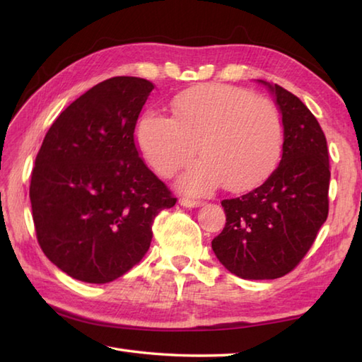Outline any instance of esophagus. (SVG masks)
<instances>
[{
	"label": "esophagus",
	"instance_id": "34e87169",
	"mask_svg": "<svg viewBox=\"0 0 362 362\" xmlns=\"http://www.w3.org/2000/svg\"><path fill=\"white\" fill-rule=\"evenodd\" d=\"M179 204L183 205V206H187V209H197V206L204 205L202 201H194V199H188V197H182Z\"/></svg>",
	"mask_w": 362,
	"mask_h": 362
}]
</instances>
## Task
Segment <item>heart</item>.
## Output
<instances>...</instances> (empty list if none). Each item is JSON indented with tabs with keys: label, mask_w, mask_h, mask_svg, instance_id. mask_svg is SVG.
Returning a JSON list of instances; mask_svg holds the SVG:
<instances>
[{
	"label": "heart",
	"mask_w": 362,
	"mask_h": 362,
	"mask_svg": "<svg viewBox=\"0 0 362 362\" xmlns=\"http://www.w3.org/2000/svg\"><path fill=\"white\" fill-rule=\"evenodd\" d=\"M173 109L174 118L157 112L141 117L136 141L163 177L188 166L201 146L205 158L179 180L187 193L209 194L222 183L233 191L250 189L279 163L284 126L269 99L241 87L205 83L177 95Z\"/></svg>",
	"instance_id": "heart-1"
}]
</instances>
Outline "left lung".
Segmentation results:
<instances>
[{
	"mask_svg": "<svg viewBox=\"0 0 362 362\" xmlns=\"http://www.w3.org/2000/svg\"><path fill=\"white\" fill-rule=\"evenodd\" d=\"M259 82L272 91L283 118L280 163L261 187L221 202L227 222L211 241L221 263L244 280L289 274L308 253L328 216L324 130L296 95L276 83Z\"/></svg>",
	"mask_w": 362,
	"mask_h": 362,
	"instance_id": "1",
	"label": "left lung"
}]
</instances>
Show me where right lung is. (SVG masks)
<instances>
[{
  "instance_id": "add662e5",
  "label": "right lung",
  "mask_w": 362,
  "mask_h": 362,
  "mask_svg": "<svg viewBox=\"0 0 362 362\" xmlns=\"http://www.w3.org/2000/svg\"><path fill=\"white\" fill-rule=\"evenodd\" d=\"M153 83L118 76L90 88L52 122L29 197L37 241L76 280L109 283L149 250L157 214L177 199L146 166L135 126Z\"/></svg>"
}]
</instances>
